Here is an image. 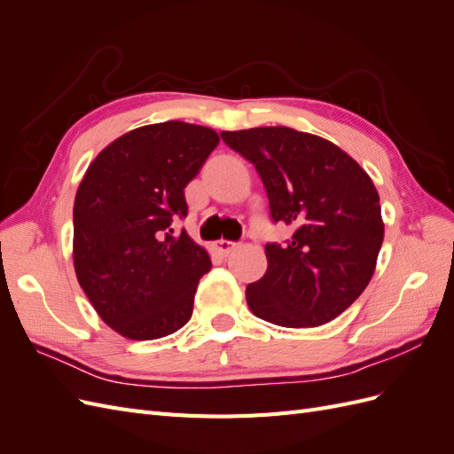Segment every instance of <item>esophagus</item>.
<instances>
[{
    "label": "esophagus",
    "instance_id": "esophagus-1",
    "mask_svg": "<svg viewBox=\"0 0 454 454\" xmlns=\"http://www.w3.org/2000/svg\"><path fill=\"white\" fill-rule=\"evenodd\" d=\"M214 248H215V252H217V254L229 255L232 250L237 248V242H231V240H217V242H214Z\"/></svg>",
    "mask_w": 454,
    "mask_h": 454
}]
</instances>
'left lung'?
<instances>
[{"instance_id":"8db88e82","label":"left lung","mask_w":454,"mask_h":454,"mask_svg":"<svg viewBox=\"0 0 454 454\" xmlns=\"http://www.w3.org/2000/svg\"><path fill=\"white\" fill-rule=\"evenodd\" d=\"M250 160L286 244L269 242L263 278L246 301L257 318L282 327L332 322L362 295L384 239L379 193L362 167L335 144L287 127L222 132Z\"/></svg>"}]
</instances>
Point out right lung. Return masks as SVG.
I'll return each instance as SVG.
<instances>
[{
	"label": "right lung",
	"mask_w": 454,
	"mask_h": 454,
	"mask_svg": "<svg viewBox=\"0 0 454 454\" xmlns=\"http://www.w3.org/2000/svg\"><path fill=\"white\" fill-rule=\"evenodd\" d=\"M217 144L208 127L147 125L109 144L79 184L75 274L100 318L122 337H167L193 314L212 261L172 223L187 215L184 189Z\"/></svg>",
	"instance_id": "right-lung-1"
}]
</instances>
